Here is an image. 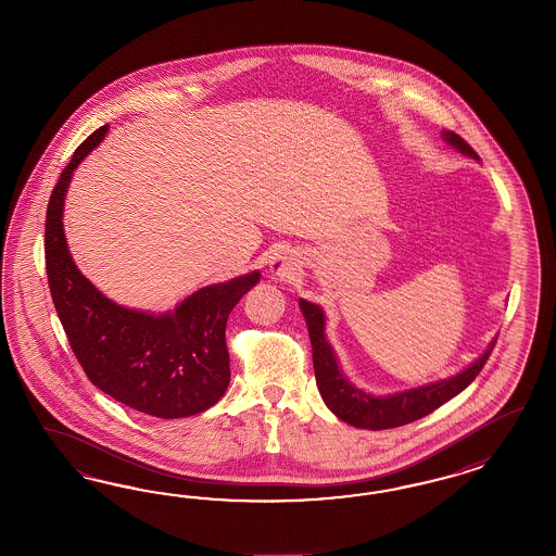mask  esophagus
Returning a JSON list of instances; mask_svg holds the SVG:
<instances>
[{"label":"esophagus","instance_id":"34e87169","mask_svg":"<svg viewBox=\"0 0 556 556\" xmlns=\"http://www.w3.org/2000/svg\"><path fill=\"white\" fill-rule=\"evenodd\" d=\"M295 270H298V263H295V258H293L291 254H279V256H275L273 263H270V273H273L275 277H281V279L291 277Z\"/></svg>","mask_w":556,"mask_h":556}]
</instances>
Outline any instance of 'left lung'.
<instances>
[{"label": "left lung", "mask_w": 556, "mask_h": 556, "mask_svg": "<svg viewBox=\"0 0 556 556\" xmlns=\"http://www.w3.org/2000/svg\"><path fill=\"white\" fill-rule=\"evenodd\" d=\"M444 140L463 152L465 156H471L479 161V154L472 151L471 147L455 135V132H442ZM303 318L307 324V332L312 340V356H314V372H316V383L320 389L324 404L330 407V412L354 428L363 430H388V428H397L405 426L409 421L420 420L424 416L432 414L440 405L446 404L453 400L465 388H469L472 379L481 372L488 363L489 354L495 346V340L489 344L488 351L481 354L475 363H471L467 369L456 372L448 379H440L434 383L421 386V388L405 389L400 393H391L386 397L370 395L363 389L354 388L353 383L346 379V375L340 370L337 354L332 351L330 342L326 340V318L321 312L320 305L316 303L300 300Z\"/></svg>", "instance_id": "1"}]
</instances>
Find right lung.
<instances>
[{
    "label": "right lung",
    "instance_id": "1",
    "mask_svg": "<svg viewBox=\"0 0 556 556\" xmlns=\"http://www.w3.org/2000/svg\"><path fill=\"white\" fill-rule=\"evenodd\" d=\"M101 126L73 152L47 210L45 258L52 302L89 381L154 418H187L218 404L230 383L226 321L261 273L202 287L173 312L149 314L108 300L68 253L63 207L73 170L93 151Z\"/></svg>",
    "mask_w": 556,
    "mask_h": 556
}]
</instances>
